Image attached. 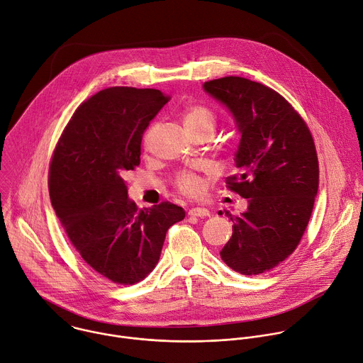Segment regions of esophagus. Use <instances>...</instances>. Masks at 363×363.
<instances>
[{"label":"esophagus","mask_w":363,"mask_h":363,"mask_svg":"<svg viewBox=\"0 0 363 363\" xmlns=\"http://www.w3.org/2000/svg\"><path fill=\"white\" fill-rule=\"evenodd\" d=\"M187 214L193 216V217H207V216H210V211L207 208H201V207H191Z\"/></svg>","instance_id":"1"}]
</instances>
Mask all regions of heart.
<instances>
[{
	"label": "heart",
	"mask_w": 363,
	"mask_h": 363,
	"mask_svg": "<svg viewBox=\"0 0 363 363\" xmlns=\"http://www.w3.org/2000/svg\"><path fill=\"white\" fill-rule=\"evenodd\" d=\"M216 123H217V117L214 111L201 104L190 106L184 114V124L189 131L208 130L213 133L216 128ZM153 133H155V127H150L146 131V134H144V144H146V146H149ZM174 187L183 196L194 199L203 193L204 182L197 173L190 170H182L174 177Z\"/></svg>",
	"instance_id": "b5f03b06"
}]
</instances>
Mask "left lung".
Here are the masks:
<instances>
[{"instance_id": "obj_1", "label": "left lung", "mask_w": 363, "mask_h": 363, "mask_svg": "<svg viewBox=\"0 0 363 363\" xmlns=\"http://www.w3.org/2000/svg\"><path fill=\"white\" fill-rule=\"evenodd\" d=\"M204 90L232 111L242 133L239 174L226 187L249 200L232 216L233 235L220 256L242 274L276 267L298 247L311 220L319 187V162L312 133L283 96L245 77H222Z\"/></svg>"}]
</instances>
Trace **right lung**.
<instances>
[{
  "label": "right lung",
  "instance_id": "1",
  "mask_svg": "<svg viewBox=\"0 0 363 363\" xmlns=\"http://www.w3.org/2000/svg\"><path fill=\"white\" fill-rule=\"evenodd\" d=\"M170 100L155 89L110 87L82 103L62 130L48 170L51 204L83 260L117 284H134L157 264L183 207L138 210L124 176L140 164L141 138Z\"/></svg>",
  "mask_w": 363,
  "mask_h": 363
}]
</instances>
